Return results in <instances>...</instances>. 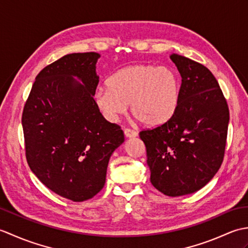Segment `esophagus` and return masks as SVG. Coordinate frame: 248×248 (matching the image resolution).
<instances>
[{
	"instance_id": "1",
	"label": "esophagus",
	"mask_w": 248,
	"mask_h": 248,
	"mask_svg": "<svg viewBox=\"0 0 248 248\" xmlns=\"http://www.w3.org/2000/svg\"><path fill=\"white\" fill-rule=\"evenodd\" d=\"M124 132L125 138H128V139H132V138H136V136H138V132L134 130H131V129H124Z\"/></svg>"
}]
</instances>
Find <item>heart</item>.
Wrapping results in <instances>:
<instances>
[{
    "label": "heart",
    "instance_id": "obj_1",
    "mask_svg": "<svg viewBox=\"0 0 248 248\" xmlns=\"http://www.w3.org/2000/svg\"><path fill=\"white\" fill-rule=\"evenodd\" d=\"M108 86L97 88L93 99L99 112L110 123L127 112L129 103L131 113L146 127L165 124L177 109L180 83L170 67H124L108 78Z\"/></svg>",
    "mask_w": 248,
    "mask_h": 248
}]
</instances>
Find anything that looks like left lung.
I'll list each match as a JSON object with an SVG mask.
<instances>
[{
  "label": "left lung",
  "mask_w": 248,
  "mask_h": 248,
  "mask_svg": "<svg viewBox=\"0 0 248 248\" xmlns=\"http://www.w3.org/2000/svg\"><path fill=\"white\" fill-rule=\"evenodd\" d=\"M182 83L172 117L140 132L147 151L150 181L171 197L203 187L223 163L229 108L217 78L207 67L171 54Z\"/></svg>",
  "instance_id": "8db88e82"
}]
</instances>
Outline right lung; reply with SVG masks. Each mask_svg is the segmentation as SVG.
I'll return each instance as SVG.
<instances>
[{"mask_svg": "<svg viewBox=\"0 0 248 248\" xmlns=\"http://www.w3.org/2000/svg\"><path fill=\"white\" fill-rule=\"evenodd\" d=\"M99 57L96 52L72 53L45 67L23 108L31 170L52 192L72 202L101 191L109 157L124 141L119 125L108 123L94 103Z\"/></svg>", "mask_w": 248, "mask_h": 248, "instance_id": "1", "label": "right lung"}]
</instances>
